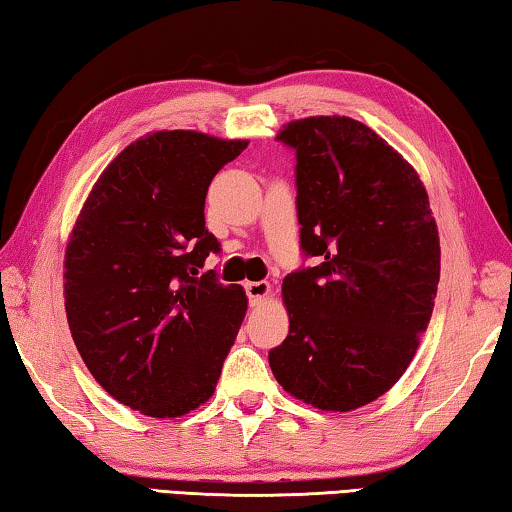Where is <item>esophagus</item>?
Returning <instances> with one entry per match:
<instances>
[{
	"label": "esophagus",
	"mask_w": 512,
	"mask_h": 512,
	"mask_svg": "<svg viewBox=\"0 0 512 512\" xmlns=\"http://www.w3.org/2000/svg\"><path fill=\"white\" fill-rule=\"evenodd\" d=\"M246 293H248L250 305L257 307L268 298V293H271V284L264 280L262 282H246Z\"/></svg>",
	"instance_id": "34e87169"
}]
</instances>
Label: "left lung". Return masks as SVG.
Instances as JSON below:
<instances>
[{"mask_svg": "<svg viewBox=\"0 0 512 512\" xmlns=\"http://www.w3.org/2000/svg\"><path fill=\"white\" fill-rule=\"evenodd\" d=\"M300 244L318 266L284 277L289 336L268 352L284 391L354 411L391 391L420 345L440 280L429 196L409 162L352 117L289 121Z\"/></svg>", "mask_w": 512, "mask_h": 512, "instance_id": "left-lung-1", "label": "left lung"}]
</instances>
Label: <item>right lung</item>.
Listing matches in <instances>:
<instances>
[{
	"instance_id": "right-lung-1",
	"label": "right lung",
	"mask_w": 512,
	"mask_h": 512,
	"mask_svg": "<svg viewBox=\"0 0 512 512\" xmlns=\"http://www.w3.org/2000/svg\"><path fill=\"white\" fill-rule=\"evenodd\" d=\"M248 146L198 131L146 133L85 198L65 248V311L81 359L108 395L149 418L210 400L248 298L214 273L205 228L212 178Z\"/></svg>"
}]
</instances>
